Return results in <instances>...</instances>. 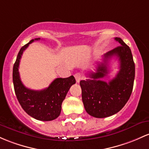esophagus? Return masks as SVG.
<instances>
[{
  "label": "esophagus",
  "instance_id": "1",
  "mask_svg": "<svg viewBox=\"0 0 149 149\" xmlns=\"http://www.w3.org/2000/svg\"><path fill=\"white\" fill-rule=\"evenodd\" d=\"M75 78H76V81L77 83H79L80 81L82 79V75H81V73H76L75 74Z\"/></svg>",
  "mask_w": 149,
  "mask_h": 149
}]
</instances>
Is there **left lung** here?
<instances>
[{
	"mask_svg": "<svg viewBox=\"0 0 149 149\" xmlns=\"http://www.w3.org/2000/svg\"><path fill=\"white\" fill-rule=\"evenodd\" d=\"M120 46L104 55V63H97L96 72L89 71V78L80 81L86 111L96 118H104L117 113L130 99L135 77V65L132 52L120 37L114 38ZM115 56L120 61V71L108 83L101 81L108 73L107 61Z\"/></svg>",
	"mask_w": 149,
	"mask_h": 149,
	"instance_id": "left-lung-1",
	"label": "left lung"
}]
</instances>
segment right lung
I'll return each mask as SVG.
<instances>
[{
  "label": "right lung",
  "mask_w": 149,
  "mask_h": 149,
  "mask_svg": "<svg viewBox=\"0 0 149 149\" xmlns=\"http://www.w3.org/2000/svg\"><path fill=\"white\" fill-rule=\"evenodd\" d=\"M32 40L19 50L13 71L15 93L21 107L29 116L37 120L52 121L60 115L61 104L72 85L76 83L73 76L66 78H58L54 80L48 88L42 91H34L24 86L18 71L19 61L23 52L34 41Z\"/></svg>",
  "instance_id": "add662e5"
}]
</instances>
